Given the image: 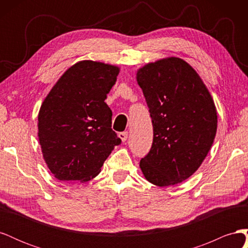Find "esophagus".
<instances>
[{
	"label": "esophagus",
	"instance_id": "obj_1",
	"mask_svg": "<svg viewBox=\"0 0 248 248\" xmlns=\"http://www.w3.org/2000/svg\"><path fill=\"white\" fill-rule=\"evenodd\" d=\"M118 136H119L120 139L122 140V141H126L127 139H128V132H127V131H122V132H120Z\"/></svg>",
	"mask_w": 248,
	"mask_h": 248
}]
</instances>
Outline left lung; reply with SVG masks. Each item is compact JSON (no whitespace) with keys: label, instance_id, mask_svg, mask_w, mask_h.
<instances>
[{"label":"left lung","instance_id":"obj_1","mask_svg":"<svg viewBox=\"0 0 248 248\" xmlns=\"http://www.w3.org/2000/svg\"><path fill=\"white\" fill-rule=\"evenodd\" d=\"M153 125V142L140 167L149 182L164 187L188 179L204 161L217 129L208 89L179 58L149 63L137 73Z\"/></svg>","mask_w":248,"mask_h":248}]
</instances>
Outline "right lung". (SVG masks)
<instances>
[{"mask_svg":"<svg viewBox=\"0 0 248 248\" xmlns=\"http://www.w3.org/2000/svg\"><path fill=\"white\" fill-rule=\"evenodd\" d=\"M119 68L94 61L71 66L52 87L38 115V137L51 174L62 182H87L122 142L104 102Z\"/></svg>","mask_w":248,"mask_h":248,"instance_id":"1","label":"right lung"}]
</instances>
